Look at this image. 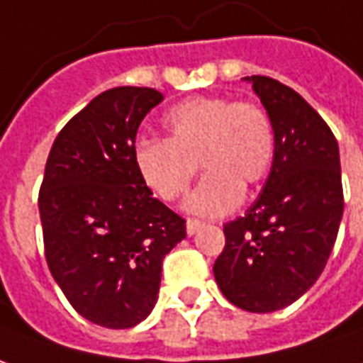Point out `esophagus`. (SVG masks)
<instances>
[{
  "label": "esophagus",
  "mask_w": 363,
  "mask_h": 363,
  "mask_svg": "<svg viewBox=\"0 0 363 363\" xmlns=\"http://www.w3.org/2000/svg\"><path fill=\"white\" fill-rule=\"evenodd\" d=\"M202 226H204V223H201V220H196V218H189V220H186V234L192 236V234L199 233Z\"/></svg>",
  "instance_id": "esophagus-1"
}]
</instances>
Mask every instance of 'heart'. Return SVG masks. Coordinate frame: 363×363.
I'll use <instances>...</instances> for the list:
<instances>
[{
	"instance_id": "heart-1",
	"label": "heart",
	"mask_w": 363,
	"mask_h": 363,
	"mask_svg": "<svg viewBox=\"0 0 363 363\" xmlns=\"http://www.w3.org/2000/svg\"><path fill=\"white\" fill-rule=\"evenodd\" d=\"M167 139H140L133 149L140 181L162 201L189 191L199 162L204 179L184 202L199 216H224L244 201V184L264 179L274 159L272 121L254 103L192 97L162 119Z\"/></svg>"
}]
</instances>
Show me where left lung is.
I'll return each instance as SVG.
<instances>
[{
    "instance_id": "left-lung-1",
    "label": "left lung",
    "mask_w": 363,
    "mask_h": 363,
    "mask_svg": "<svg viewBox=\"0 0 363 363\" xmlns=\"http://www.w3.org/2000/svg\"><path fill=\"white\" fill-rule=\"evenodd\" d=\"M252 83L274 129V159L248 213L224 224L214 278L246 312H276L316 282L344 214L340 150L326 121L294 89L262 75Z\"/></svg>"
}]
</instances>
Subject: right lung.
Returning a JSON list of instances; mask_svg holds the SVG:
<instances>
[{
    "label": "right lung",
    "mask_w": 363,
    "mask_h": 363,
    "mask_svg": "<svg viewBox=\"0 0 363 363\" xmlns=\"http://www.w3.org/2000/svg\"><path fill=\"white\" fill-rule=\"evenodd\" d=\"M161 101L149 87L97 95L57 135L39 189L51 274L81 316L111 330L152 312L162 258L186 236L133 161L140 121Z\"/></svg>",
    "instance_id": "1"
}]
</instances>
